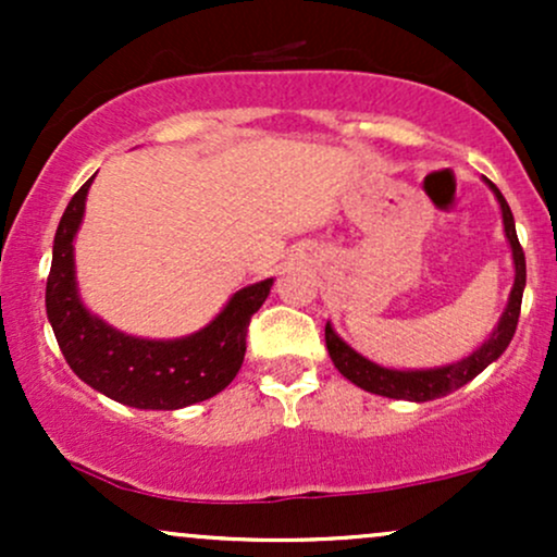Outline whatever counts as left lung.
<instances>
[{
  "label": "left lung",
  "mask_w": 557,
  "mask_h": 557,
  "mask_svg": "<svg viewBox=\"0 0 557 557\" xmlns=\"http://www.w3.org/2000/svg\"><path fill=\"white\" fill-rule=\"evenodd\" d=\"M484 183L490 185V190L495 194L497 203H500L505 238L510 243V253H513V270H516L513 287H510L505 311L500 314V319H497V327L492 330V335L479 345L476 350H471L466 359L456 363H445V367H434V369H389V367H380V363L369 361L367 356L359 354V350L350 348V345L345 343L327 322V327H324V341H327L330 359L335 363L337 372H341L345 380L354 382L356 387L367 389V393L382 395V398H393V400L426 403L434 398H443V395L453 393V389L463 387L466 382L474 380L476 374H482L492 361L500 359L503 350L508 348L510 341H513L516 324H519V314H521L523 287H527V259H523V248L519 243V235H516L513 212H510L508 201H505L495 183L487 181V177H484Z\"/></svg>",
  "instance_id": "obj_1"
}]
</instances>
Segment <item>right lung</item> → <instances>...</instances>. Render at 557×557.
I'll return each mask as SVG.
<instances>
[{
  "mask_svg": "<svg viewBox=\"0 0 557 557\" xmlns=\"http://www.w3.org/2000/svg\"><path fill=\"white\" fill-rule=\"evenodd\" d=\"M91 183L81 185L62 214L47 280V317L70 369L107 398L144 411H175L222 393L238 374L248 322L274 280L240 287L207 327L185 337L149 341L120 332L86 309L75 280L73 243Z\"/></svg>",
  "mask_w": 557,
  "mask_h": 557,
  "instance_id": "right-lung-1",
  "label": "right lung"
}]
</instances>
